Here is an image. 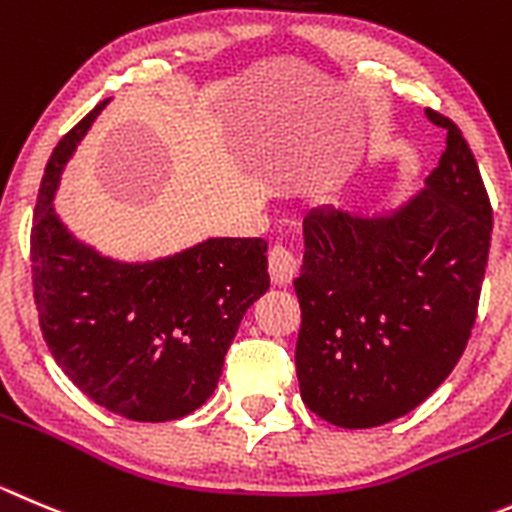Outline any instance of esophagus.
I'll return each mask as SVG.
<instances>
[{
	"instance_id": "1",
	"label": "esophagus",
	"mask_w": 512,
	"mask_h": 512,
	"mask_svg": "<svg viewBox=\"0 0 512 512\" xmlns=\"http://www.w3.org/2000/svg\"><path fill=\"white\" fill-rule=\"evenodd\" d=\"M267 265H270V278L272 283L285 288V285L293 283V278L298 275V260L290 250L285 247H272L270 257H267Z\"/></svg>"
}]
</instances>
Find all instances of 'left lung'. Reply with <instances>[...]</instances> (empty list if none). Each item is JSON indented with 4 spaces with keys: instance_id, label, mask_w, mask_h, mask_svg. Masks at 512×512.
I'll return each mask as SVG.
<instances>
[{
    "instance_id": "obj_1",
    "label": "left lung",
    "mask_w": 512,
    "mask_h": 512,
    "mask_svg": "<svg viewBox=\"0 0 512 512\" xmlns=\"http://www.w3.org/2000/svg\"><path fill=\"white\" fill-rule=\"evenodd\" d=\"M424 189L381 214L315 209L303 219L295 278L303 323L300 396L343 429H369L417 409L452 374L475 326L493 209L460 128Z\"/></svg>"
}]
</instances>
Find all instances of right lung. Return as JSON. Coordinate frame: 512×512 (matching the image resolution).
<instances>
[{"label": "right lung", "mask_w": 512, "mask_h": 512, "mask_svg": "<svg viewBox=\"0 0 512 512\" xmlns=\"http://www.w3.org/2000/svg\"><path fill=\"white\" fill-rule=\"evenodd\" d=\"M108 103L47 161L30 240L35 305L52 358L85 396L133 422H169L217 389L242 315L270 288L267 242L209 237L159 260L123 262L78 240L52 199Z\"/></svg>", "instance_id": "add662e5"}]
</instances>
